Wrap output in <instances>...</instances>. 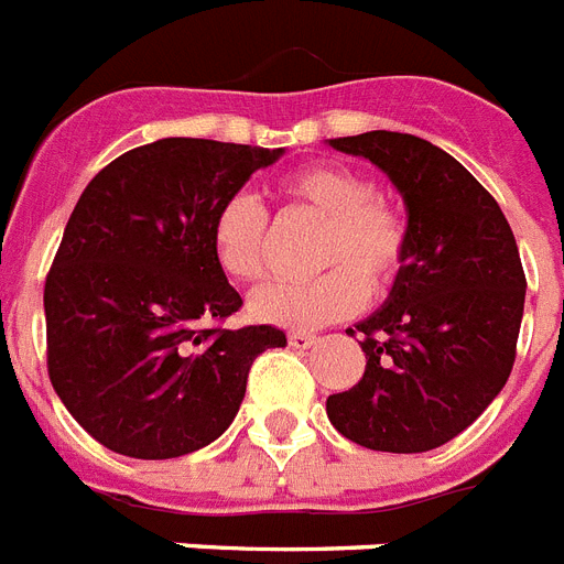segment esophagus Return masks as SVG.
<instances>
[{"label":"esophagus","instance_id":"obj_1","mask_svg":"<svg viewBox=\"0 0 564 564\" xmlns=\"http://www.w3.org/2000/svg\"><path fill=\"white\" fill-rule=\"evenodd\" d=\"M288 345L296 350H305V348H311V345H316V336L305 334V330H291V334H288Z\"/></svg>","mask_w":564,"mask_h":564}]
</instances>
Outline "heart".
Segmentation results:
<instances>
[{
	"instance_id": "heart-1",
	"label": "heart",
	"mask_w": 564,
	"mask_h": 564,
	"mask_svg": "<svg viewBox=\"0 0 564 564\" xmlns=\"http://www.w3.org/2000/svg\"><path fill=\"white\" fill-rule=\"evenodd\" d=\"M282 214L322 219L311 279L273 282L250 296V314L282 328H322L359 311L365 293H382L402 276L411 253V219L379 196L368 173L339 162H314L282 176ZM271 216L250 194L219 202L210 219L216 264L236 282H259L268 271Z\"/></svg>"
}]
</instances>
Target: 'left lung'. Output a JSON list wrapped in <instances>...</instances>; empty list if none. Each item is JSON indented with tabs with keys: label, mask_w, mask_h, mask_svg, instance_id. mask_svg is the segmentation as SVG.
Here are the masks:
<instances>
[{
	"label": "left lung",
	"mask_w": 564,
	"mask_h": 564,
	"mask_svg": "<svg viewBox=\"0 0 564 564\" xmlns=\"http://www.w3.org/2000/svg\"><path fill=\"white\" fill-rule=\"evenodd\" d=\"M370 159L405 196L411 253L362 334L365 373L328 397V420L370 451L422 454L445 445L511 377L524 271L497 199L427 139L368 131L330 139Z\"/></svg>",
	"instance_id": "left-lung-1"
}]
</instances>
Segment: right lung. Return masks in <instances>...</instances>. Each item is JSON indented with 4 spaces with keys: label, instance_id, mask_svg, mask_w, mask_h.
I'll return each mask as SVG.
<instances>
[{
    "label": "right lung",
    "instance_id": "add662e5",
    "mask_svg": "<svg viewBox=\"0 0 564 564\" xmlns=\"http://www.w3.org/2000/svg\"><path fill=\"white\" fill-rule=\"evenodd\" d=\"M282 148L159 139L82 191L45 279L47 377L105 447L173 459L223 436L250 365L285 348L271 325L219 328L242 307L210 250V219Z\"/></svg>",
    "mask_w": 564,
    "mask_h": 564
}]
</instances>
